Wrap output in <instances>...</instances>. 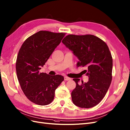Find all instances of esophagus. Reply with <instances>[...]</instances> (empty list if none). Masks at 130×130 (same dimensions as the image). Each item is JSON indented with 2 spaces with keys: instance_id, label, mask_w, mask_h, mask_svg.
<instances>
[{
  "instance_id": "obj_1",
  "label": "esophagus",
  "mask_w": 130,
  "mask_h": 130,
  "mask_svg": "<svg viewBox=\"0 0 130 130\" xmlns=\"http://www.w3.org/2000/svg\"><path fill=\"white\" fill-rule=\"evenodd\" d=\"M64 80H65V81H69V80H71V79L70 78H69V77H68V76H64Z\"/></svg>"
}]
</instances>
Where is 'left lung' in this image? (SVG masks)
<instances>
[{"label": "left lung", "instance_id": "8db88e82", "mask_svg": "<svg viewBox=\"0 0 130 130\" xmlns=\"http://www.w3.org/2000/svg\"><path fill=\"white\" fill-rule=\"evenodd\" d=\"M63 44L78 57V66L86 67L85 73L87 83L78 84L79 79H73L76 87L71 93L73 103L82 108L98 105L105 96L112 80V58L103 40L93 35H69L62 41Z\"/></svg>", "mask_w": 130, "mask_h": 130}]
</instances>
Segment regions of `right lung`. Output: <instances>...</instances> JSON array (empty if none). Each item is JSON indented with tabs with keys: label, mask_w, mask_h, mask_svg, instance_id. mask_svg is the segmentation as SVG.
<instances>
[{
	"label": "right lung",
	"mask_w": 130,
	"mask_h": 130,
	"mask_svg": "<svg viewBox=\"0 0 130 130\" xmlns=\"http://www.w3.org/2000/svg\"><path fill=\"white\" fill-rule=\"evenodd\" d=\"M65 35L41 30L27 38L19 50L16 61L19 82L27 99L36 104L51 103L55 90L64 80L62 75H49L40 70Z\"/></svg>",
	"instance_id": "add662e5"
}]
</instances>
